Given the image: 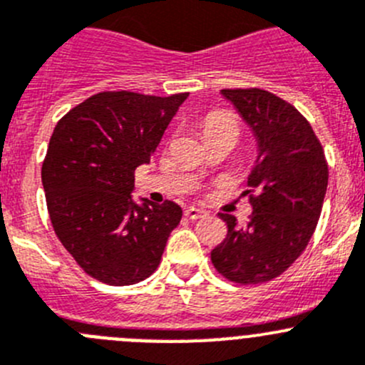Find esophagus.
<instances>
[{
  "label": "esophagus",
  "mask_w": 365,
  "mask_h": 365,
  "mask_svg": "<svg viewBox=\"0 0 365 365\" xmlns=\"http://www.w3.org/2000/svg\"><path fill=\"white\" fill-rule=\"evenodd\" d=\"M185 215L188 218H192V220H197V218H204L207 213L204 210H199V207H193L192 206V207H188V210L185 211Z\"/></svg>",
  "instance_id": "esophagus-1"
}]
</instances>
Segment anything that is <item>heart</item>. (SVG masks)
Instances as JSON below:
<instances>
[{
    "mask_svg": "<svg viewBox=\"0 0 365 365\" xmlns=\"http://www.w3.org/2000/svg\"><path fill=\"white\" fill-rule=\"evenodd\" d=\"M217 130H232V133H237L240 130V125H238V120L232 116L231 113H213L206 118L204 121V133L211 134L217 133Z\"/></svg>",
    "mask_w": 365,
    "mask_h": 365,
    "instance_id": "heart-1",
    "label": "heart"
}]
</instances>
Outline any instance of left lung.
<instances>
[{"label":"left lung","instance_id":"left-lung-1","mask_svg":"<svg viewBox=\"0 0 365 365\" xmlns=\"http://www.w3.org/2000/svg\"><path fill=\"white\" fill-rule=\"evenodd\" d=\"M252 127L258 161L249 175L252 215L245 227L232 215L224 242L211 251L218 274L238 284L272 281L307 249L324 202L328 163L307 118L279 96L258 88L222 89Z\"/></svg>","mask_w":365,"mask_h":365}]
</instances>
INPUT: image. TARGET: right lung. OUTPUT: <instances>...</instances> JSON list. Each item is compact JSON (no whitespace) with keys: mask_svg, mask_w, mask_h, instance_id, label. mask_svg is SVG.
<instances>
[{"mask_svg":"<svg viewBox=\"0 0 365 365\" xmlns=\"http://www.w3.org/2000/svg\"><path fill=\"white\" fill-rule=\"evenodd\" d=\"M188 93L103 91L58 120L43 177L51 225L81 269L113 287L147 279L159 267L182 210L172 200H133L134 170L150 161Z\"/></svg>","mask_w":365,"mask_h":365,"instance_id":"add662e5","label":"right lung"}]
</instances>
